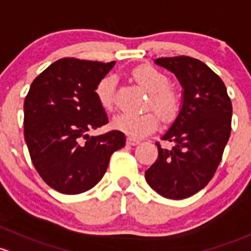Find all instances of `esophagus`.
Here are the masks:
<instances>
[{"label":"esophagus","mask_w":251,"mask_h":251,"mask_svg":"<svg viewBox=\"0 0 251 251\" xmlns=\"http://www.w3.org/2000/svg\"><path fill=\"white\" fill-rule=\"evenodd\" d=\"M139 144H140V141L136 140V139H133V138L126 139V145H130V146H135V145H139Z\"/></svg>","instance_id":"esophagus-1"}]
</instances>
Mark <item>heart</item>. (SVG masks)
<instances>
[{"mask_svg": "<svg viewBox=\"0 0 251 251\" xmlns=\"http://www.w3.org/2000/svg\"><path fill=\"white\" fill-rule=\"evenodd\" d=\"M133 77L141 87L149 90V105L159 113L165 122L174 120L180 108V100L176 93L170 88V81L167 75L152 66H139L133 71ZM116 79L113 76H106L100 79L95 88L98 101L104 108H111L113 105ZM159 118L156 113H118L113 117L112 126L130 138H143L157 128Z\"/></svg>", "mask_w": 251, "mask_h": 251, "instance_id": "heart-1", "label": "heart"}]
</instances>
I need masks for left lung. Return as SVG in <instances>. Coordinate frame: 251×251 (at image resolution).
Instances as JSON below:
<instances>
[{
  "mask_svg": "<svg viewBox=\"0 0 251 251\" xmlns=\"http://www.w3.org/2000/svg\"><path fill=\"white\" fill-rule=\"evenodd\" d=\"M154 64L179 79L182 104L162 136L174 146L168 150L156 144L158 157L145 177L163 197L183 200L205 187L215 174L231 134L232 102L222 79L198 59L158 58Z\"/></svg>",
  "mask_w": 251,
  "mask_h": 251,
  "instance_id": "8db88e82",
  "label": "left lung"
}]
</instances>
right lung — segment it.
I'll return each instance as SVG.
<instances>
[{
    "label": "right lung",
    "mask_w": 251,
    "mask_h": 251,
    "mask_svg": "<svg viewBox=\"0 0 251 251\" xmlns=\"http://www.w3.org/2000/svg\"><path fill=\"white\" fill-rule=\"evenodd\" d=\"M115 64L64 58L31 83L24 101L25 141L40 176L58 192L78 195L94 187L111 154L126 145L120 130L88 135L108 122L95 88Z\"/></svg>",
    "instance_id": "right-lung-1"
}]
</instances>
